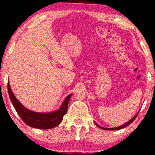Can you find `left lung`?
Here are the masks:
<instances>
[{"instance_id":"obj_1","label":"left lung","mask_w":155,"mask_h":155,"mask_svg":"<svg viewBox=\"0 0 155 155\" xmlns=\"http://www.w3.org/2000/svg\"><path fill=\"white\" fill-rule=\"evenodd\" d=\"M139 112V111H138ZM138 112H137V114L136 115H135V116H133V117L131 118V119L130 120H128V122H126V124H124V125H122V126H118V127H116V128H103V127H101V126H99L98 124H97V123H95V124H96V126H97V127H99V128H100L101 129H103V130H120V129H122V128H126V127H127L128 126H129V125H130L131 123H132L133 120H134L135 119V118L137 117V114H138Z\"/></svg>"}]
</instances>
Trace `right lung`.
Wrapping results in <instances>:
<instances>
[{"mask_svg":"<svg viewBox=\"0 0 155 155\" xmlns=\"http://www.w3.org/2000/svg\"><path fill=\"white\" fill-rule=\"evenodd\" d=\"M8 89L10 101L15 109L16 110L17 113L20 116L23 121L31 128L44 129V130L55 128L60 124L63 120V116L66 114L68 105L72 96V94L68 95L61 107L56 111L48 112V113H39L27 109L19 101L10 88L9 82L8 83Z\"/></svg>","mask_w":155,"mask_h":155,"instance_id":"right-lung-1","label":"right lung"}]
</instances>
